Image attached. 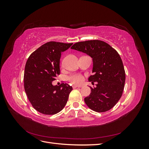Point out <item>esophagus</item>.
<instances>
[{"instance_id":"1","label":"esophagus","mask_w":149,"mask_h":149,"mask_svg":"<svg viewBox=\"0 0 149 149\" xmlns=\"http://www.w3.org/2000/svg\"><path fill=\"white\" fill-rule=\"evenodd\" d=\"M81 86H78V85H73V88H81Z\"/></svg>"}]
</instances>
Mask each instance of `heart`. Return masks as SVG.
Returning <instances> with one entry per match:
<instances>
[{
	"label": "heart",
	"instance_id": "1",
	"mask_svg": "<svg viewBox=\"0 0 149 149\" xmlns=\"http://www.w3.org/2000/svg\"><path fill=\"white\" fill-rule=\"evenodd\" d=\"M69 79L71 83L74 84H80L83 82V77L81 74H74L70 76L69 77Z\"/></svg>",
	"mask_w": 149,
	"mask_h": 149
}]
</instances>
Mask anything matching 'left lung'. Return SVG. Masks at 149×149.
<instances>
[{
  "mask_svg": "<svg viewBox=\"0 0 149 149\" xmlns=\"http://www.w3.org/2000/svg\"><path fill=\"white\" fill-rule=\"evenodd\" d=\"M86 53L93 58V75L89 81L97 82L84 98L86 105L94 111L103 112L112 109L119 101L124 88L125 74L123 61L109 44L94 40L74 43L71 48Z\"/></svg>",
  "mask_w": 149,
  "mask_h": 149,
  "instance_id": "obj_1",
  "label": "left lung"
}]
</instances>
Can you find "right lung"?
Returning a JSON list of instances; mask_svg holds the SVG:
<instances>
[{"label": "right lung", "instance_id": "obj_1", "mask_svg": "<svg viewBox=\"0 0 149 149\" xmlns=\"http://www.w3.org/2000/svg\"><path fill=\"white\" fill-rule=\"evenodd\" d=\"M73 43L49 42L32 53L26 61L24 71V88L31 105L40 113L55 114L68 101L73 88L66 83L59 86L52 81L60 73L61 53Z\"/></svg>", "mask_w": 149, "mask_h": 149}]
</instances>
